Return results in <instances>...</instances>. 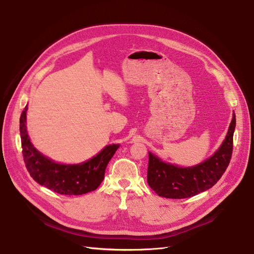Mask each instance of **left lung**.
Returning a JSON list of instances; mask_svg holds the SVG:
<instances>
[{
	"instance_id": "8db88e82",
	"label": "left lung",
	"mask_w": 254,
	"mask_h": 254,
	"mask_svg": "<svg viewBox=\"0 0 254 254\" xmlns=\"http://www.w3.org/2000/svg\"><path fill=\"white\" fill-rule=\"evenodd\" d=\"M229 127L226 140L213 156L192 167H178L162 162L149 153L147 182L158 196L183 199L195 196L211 188L222 178L231 161L236 118Z\"/></svg>"
}]
</instances>
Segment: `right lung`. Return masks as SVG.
Instances as JSON below:
<instances>
[{"mask_svg": "<svg viewBox=\"0 0 254 254\" xmlns=\"http://www.w3.org/2000/svg\"><path fill=\"white\" fill-rule=\"evenodd\" d=\"M26 110L20 116L23 160L30 177L40 185L62 195H81L96 190L104 180L109 160L118 145L105 147L91 160L76 165L58 164L48 159L32 146L26 131Z\"/></svg>", "mask_w": 254, "mask_h": 254, "instance_id": "obj_1", "label": "right lung"}]
</instances>
